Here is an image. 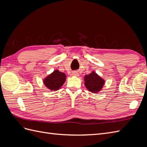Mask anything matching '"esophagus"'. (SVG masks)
Returning a JSON list of instances; mask_svg holds the SVG:
<instances>
[{
  "label": "esophagus",
  "instance_id": "34e87169",
  "mask_svg": "<svg viewBox=\"0 0 147 147\" xmlns=\"http://www.w3.org/2000/svg\"><path fill=\"white\" fill-rule=\"evenodd\" d=\"M72 75H73V76H75V77H78L79 76V74L77 72H75V71H74V72H73L72 73Z\"/></svg>",
  "mask_w": 147,
  "mask_h": 147
}]
</instances>
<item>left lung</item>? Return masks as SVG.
Instances as JSON below:
<instances>
[{
    "label": "left lung",
    "mask_w": 147,
    "mask_h": 147,
    "mask_svg": "<svg viewBox=\"0 0 147 147\" xmlns=\"http://www.w3.org/2000/svg\"><path fill=\"white\" fill-rule=\"evenodd\" d=\"M84 86L87 90L92 93H98L103 88L105 84L104 78L100 77L94 71H92L90 74L84 75Z\"/></svg>",
    "instance_id": "obj_1"
}]
</instances>
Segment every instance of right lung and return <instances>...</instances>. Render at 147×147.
<instances>
[{
	"label": "right lung",
	"instance_id": "obj_1",
	"mask_svg": "<svg viewBox=\"0 0 147 147\" xmlns=\"http://www.w3.org/2000/svg\"><path fill=\"white\" fill-rule=\"evenodd\" d=\"M66 75L58 70H55L43 80L45 86L51 91H57L63 85L66 80Z\"/></svg>",
	"mask_w": 147,
	"mask_h": 147
}]
</instances>
